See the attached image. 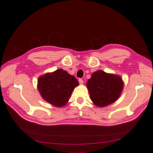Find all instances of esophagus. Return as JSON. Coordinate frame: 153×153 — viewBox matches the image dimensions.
Returning a JSON list of instances; mask_svg holds the SVG:
<instances>
[{"label":"esophagus","instance_id":"esophagus-1","mask_svg":"<svg viewBox=\"0 0 153 153\" xmlns=\"http://www.w3.org/2000/svg\"><path fill=\"white\" fill-rule=\"evenodd\" d=\"M78 81H79V84H83V81L82 79H79Z\"/></svg>","mask_w":153,"mask_h":153}]
</instances>
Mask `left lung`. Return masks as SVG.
<instances>
[{"instance_id":"left-lung-1","label":"left lung","mask_w":153,"mask_h":153,"mask_svg":"<svg viewBox=\"0 0 153 153\" xmlns=\"http://www.w3.org/2000/svg\"><path fill=\"white\" fill-rule=\"evenodd\" d=\"M123 83L121 77L98 70L87 81V87L93 103L103 107L113 103L119 98Z\"/></svg>"}]
</instances>
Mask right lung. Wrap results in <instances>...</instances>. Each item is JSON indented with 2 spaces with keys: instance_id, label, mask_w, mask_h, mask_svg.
<instances>
[{
  "instance_id": "add662e5",
  "label": "right lung",
  "mask_w": 153,
  "mask_h": 153,
  "mask_svg": "<svg viewBox=\"0 0 153 153\" xmlns=\"http://www.w3.org/2000/svg\"><path fill=\"white\" fill-rule=\"evenodd\" d=\"M79 85L76 77L62 69L41 76L38 89L46 101L56 106H64L69 100L74 89Z\"/></svg>"
}]
</instances>
